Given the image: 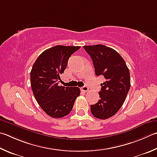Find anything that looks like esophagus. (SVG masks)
Wrapping results in <instances>:
<instances>
[{"mask_svg": "<svg viewBox=\"0 0 157 157\" xmlns=\"http://www.w3.org/2000/svg\"><path fill=\"white\" fill-rule=\"evenodd\" d=\"M82 91H84V92H86V91L88 90V88L86 86H84L82 88Z\"/></svg>", "mask_w": 157, "mask_h": 157, "instance_id": "1", "label": "esophagus"}]
</instances>
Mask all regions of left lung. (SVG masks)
<instances>
[{
    "label": "left lung",
    "mask_w": 157,
    "mask_h": 157,
    "mask_svg": "<svg viewBox=\"0 0 157 157\" xmlns=\"http://www.w3.org/2000/svg\"><path fill=\"white\" fill-rule=\"evenodd\" d=\"M92 59L95 75H103L106 81L101 84L99 100L90 105L96 118L106 119L118 112L130 87V71L123 58L112 48L102 44L84 46Z\"/></svg>",
    "instance_id": "8db88e82"
}]
</instances>
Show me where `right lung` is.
<instances>
[{"label": "right lung", "instance_id": "right-lung-1", "mask_svg": "<svg viewBox=\"0 0 157 157\" xmlns=\"http://www.w3.org/2000/svg\"><path fill=\"white\" fill-rule=\"evenodd\" d=\"M79 49L57 45L43 51L32 67L30 78L33 95L42 109L53 118L69 115L80 95L78 87L58 85L71 56Z\"/></svg>", "mask_w": 157, "mask_h": 157}]
</instances>
